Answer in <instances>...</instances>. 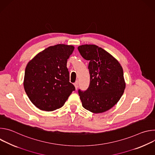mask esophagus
<instances>
[{"label":"esophagus","mask_w":155,"mask_h":155,"mask_svg":"<svg viewBox=\"0 0 155 155\" xmlns=\"http://www.w3.org/2000/svg\"><path fill=\"white\" fill-rule=\"evenodd\" d=\"M74 86H75V89L76 90H77V88H78V81H75V83H74Z\"/></svg>","instance_id":"1"}]
</instances>
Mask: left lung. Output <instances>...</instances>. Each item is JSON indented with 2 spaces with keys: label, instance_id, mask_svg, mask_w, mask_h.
<instances>
[{
  "label": "left lung",
  "instance_id": "8db88e82",
  "mask_svg": "<svg viewBox=\"0 0 155 155\" xmlns=\"http://www.w3.org/2000/svg\"><path fill=\"white\" fill-rule=\"evenodd\" d=\"M78 50L89 61L90 83L86 91L78 90L83 107L99 114L112 108L122 96L126 84L123 71L118 61L102 48L95 45H83Z\"/></svg>",
  "mask_w": 155,
  "mask_h": 155
}]
</instances>
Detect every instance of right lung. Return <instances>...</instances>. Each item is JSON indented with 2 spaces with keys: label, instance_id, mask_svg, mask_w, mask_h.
Wrapping results in <instances>:
<instances>
[{
  "label": "right lung",
  "instance_id": "right-lung-1",
  "mask_svg": "<svg viewBox=\"0 0 155 155\" xmlns=\"http://www.w3.org/2000/svg\"><path fill=\"white\" fill-rule=\"evenodd\" d=\"M74 50L72 45L58 44L37 54L28 64L25 90L32 104L44 111L62 107L72 91L67 61Z\"/></svg>",
  "mask_w": 155,
  "mask_h": 155
}]
</instances>
